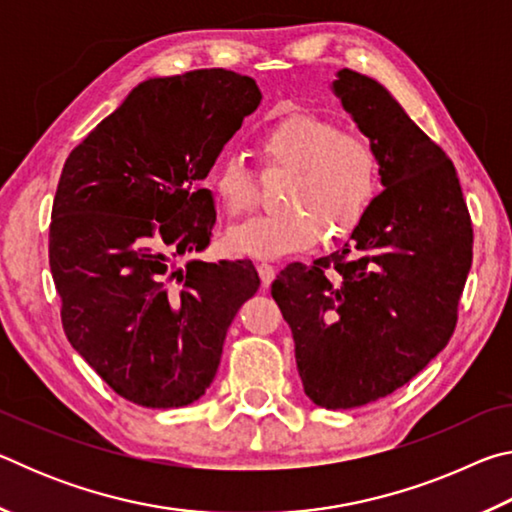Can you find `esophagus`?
Returning <instances> with one entry per match:
<instances>
[{
  "instance_id": "34e87169",
  "label": "esophagus",
  "mask_w": 512,
  "mask_h": 512,
  "mask_svg": "<svg viewBox=\"0 0 512 512\" xmlns=\"http://www.w3.org/2000/svg\"><path fill=\"white\" fill-rule=\"evenodd\" d=\"M257 271H259V277H262V284L264 287H268L275 280V266L268 264V262H259L257 264Z\"/></svg>"
}]
</instances>
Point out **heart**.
Masks as SVG:
<instances>
[{
	"mask_svg": "<svg viewBox=\"0 0 512 512\" xmlns=\"http://www.w3.org/2000/svg\"><path fill=\"white\" fill-rule=\"evenodd\" d=\"M266 167L287 169L280 201L287 210L255 216L228 232L239 255L282 257L339 239L366 219L379 187L372 146L314 112H291L266 124L255 137ZM210 189L225 212L246 214L255 203V178L244 160L225 155L210 173Z\"/></svg>",
	"mask_w": 512,
	"mask_h": 512,
	"instance_id": "b5f03b06",
	"label": "heart"
}]
</instances>
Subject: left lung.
<instances>
[{"label": "left lung", "instance_id": "8db88e82", "mask_svg": "<svg viewBox=\"0 0 512 512\" xmlns=\"http://www.w3.org/2000/svg\"><path fill=\"white\" fill-rule=\"evenodd\" d=\"M332 90L370 140L384 192L343 250L289 264L271 296L307 397L336 411L391 395L452 339L472 221L452 160L384 85L339 69Z\"/></svg>", "mask_w": 512, "mask_h": 512}]
</instances>
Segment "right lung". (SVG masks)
<instances>
[{"instance_id":"right-lung-1","label":"right lung","mask_w":512,"mask_h":512,"mask_svg":"<svg viewBox=\"0 0 512 512\" xmlns=\"http://www.w3.org/2000/svg\"><path fill=\"white\" fill-rule=\"evenodd\" d=\"M259 101L257 83L228 69L149 79L65 160L49 225L60 318L128 402L198 400L232 318L259 289L250 259L176 266L210 246L216 210L201 183Z\"/></svg>"}]
</instances>
